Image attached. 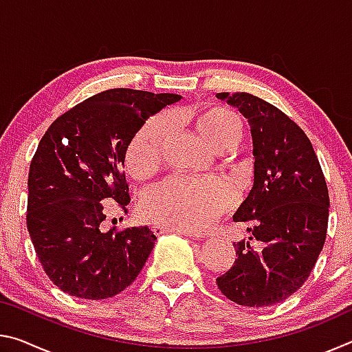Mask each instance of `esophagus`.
<instances>
[{
	"instance_id": "34e87169",
	"label": "esophagus",
	"mask_w": 352,
	"mask_h": 352,
	"mask_svg": "<svg viewBox=\"0 0 352 352\" xmlns=\"http://www.w3.org/2000/svg\"><path fill=\"white\" fill-rule=\"evenodd\" d=\"M152 231L153 234H166V233H178L182 236H186L189 237V239H199L197 234L190 233V231H186V230H180V228H170V226H163V225H153L152 226Z\"/></svg>"
}]
</instances>
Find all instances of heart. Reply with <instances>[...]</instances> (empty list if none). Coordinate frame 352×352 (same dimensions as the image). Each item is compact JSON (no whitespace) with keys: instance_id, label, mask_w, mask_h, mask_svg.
Masks as SVG:
<instances>
[{"instance_id":"1","label":"heart","mask_w":352,"mask_h":352,"mask_svg":"<svg viewBox=\"0 0 352 352\" xmlns=\"http://www.w3.org/2000/svg\"><path fill=\"white\" fill-rule=\"evenodd\" d=\"M195 129L219 152L239 144L243 136L241 116L226 107H208L194 111ZM172 129L168 115H158L142 126L126 152V169L135 180H147L163 166L166 144ZM233 205V190L219 178H174L147 194L141 201V217L194 233L210 228Z\"/></svg>"}]
</instances>
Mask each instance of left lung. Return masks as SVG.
<instances>
[{
    "mask_svg": "<svg viewBox=\"0 0 352 352\" xmlns=\"http://www.w3.org/2000/svg\"><path fill=\"white\" fill-rule=\"evenodd\" d=\"M248 119L254 184L234 222L258 245L234 242L237 259L216 279L241 306L264 307L294 295L311 275L326 241L329 192L312 142L295 121L258 96L217 93Z\"/></svg>",
    "mask_w": 352,
    "mask_h": 352,
    "instance_id": "obj_1",
    "label": "left lung"
}]
</instances>
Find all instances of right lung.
I'll list each match as a JSON object with an SVG mask.
<instances>
[{
  "mask_svg": "<svg viewBox=\"0 0 352 352\" xmlns=\"http://www.w3.org/2000/svg\"><path fill=\"white\" fill-rule=\"evenodd\" d=\"M180 94L113 88L58 116L28 177V231L41 267L65 294L105 300L135 281L153 250L147 226L102 231V200L127 212L122 166L136 132Z\"/></svg>",
  "mask_w": 352,
  "mask_h": 352,
  "instance_id": "right-lung-1",
  "label": "right lung"
}]
</instances>
